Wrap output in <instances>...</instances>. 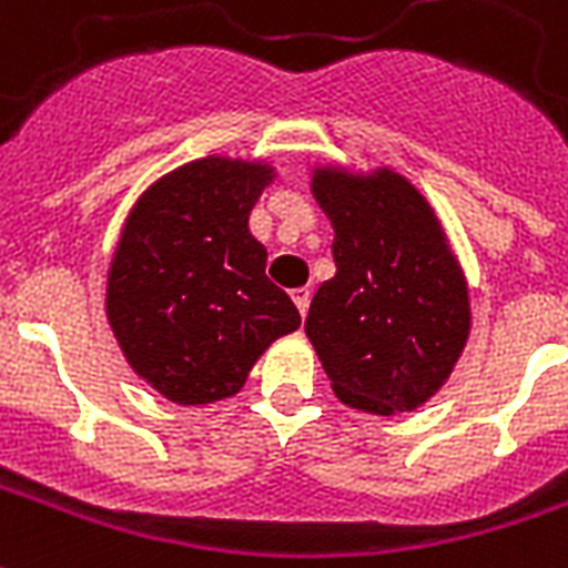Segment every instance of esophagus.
<instances>
[{
	"label": "esophagus",
	"mask_w": 568,
	"mask_h": 568,
	"mask_svg": "<svg viewBox=\"0 0 568 568\" xmlns=\"http://www.w3.org/2000/svg\"><path fill=\"white\" fill-rule=\"evenodd\" d=\"M292 301H295L297 313L306 316V310H310V288H295V292H292Z\"/></svg>",
	"instance_id": "esophagus-1"
}]
</instances>
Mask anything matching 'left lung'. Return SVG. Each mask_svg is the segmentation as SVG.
I'll return each instance as SVG.
<instances>
[{"label": "left lung", "mask_w": 568, "mask_h": 568, "mask_svg": "<svg viewBox=\"0 0 568 568\" xmlns=\"http://www.w3.org/2000/svg\"><path fill=\"white\" fill-rule=\"evenodd\" d=\"M310 189L334 225L337 273L306 316L331 388L369 415L413 413L443 388L473 327L469 285L413 180L316 162Z\"/></svg>", "instance_id": "1"}]
</instances>
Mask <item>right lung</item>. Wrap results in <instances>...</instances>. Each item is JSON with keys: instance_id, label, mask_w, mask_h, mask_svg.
<instances>
[{"instance_id": "obj_1", "label": "right lung", "mask_w": 568, "mask_h": 568, "mask_svg": "<svg viewBox=\"0 0 568 568\" xmlns=\"http://www.w3.org/2000/svg\"><path fill=\"white\" fill-rule=\"evenodd\" d=\"M273 180L267 159L213 153L162 174L125 216L104 313L129 367L165 400L234 397L273 339L301 327L250 231Z\"/></svg>"}]
</instances>
